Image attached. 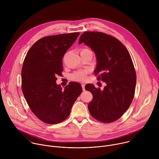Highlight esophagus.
<instances>
[{
	"label": "esophagus",
	"mask_w": 159,
	"mask_h": 159,
	"mask_svg": "<svg viewBox=\"0 0 159 159\" xmlns=\"http://www.w3.org/2000/svg\"><path fill=\"white\" fill-rule=\"evenodd\" d=\"M81 86H82V90H83L84 91V90H85V84H81Z\"/></svg>",
	"instance_id": "esophagus-1"
}]
</instances>
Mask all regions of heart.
<instances>
[{
	"label": "heart",
	"instance_id": "b5f03b06",
	"mask_svg": "<svg viewBox=\"0 0 159 159\" xmlns=\"http://www.w3.org/2000/svg\"><path fill=\"white\" fill-rule=\"evenodd\" d=\"M91 52L88 48H82L80 50V54H83L86 52ZM89 74V71L87 70H81V71H77L74 73H72L70 75V78L71 80L74 81H78V82H83L85 81L87 78V75Z\"/></svg>",
	"mask_w": 159,
	"mask_h": 159
}]
</instances>
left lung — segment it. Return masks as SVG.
Segmentation results:
<instances>
[{"label":"left lung","mask_w":159,"mask_h":159,"mask_svg":"<svg viewBox=\"0 0 159 159\" xmlns=\"http://www.w3.org/2000/svg\"><path fill=\"white\" fill-rule=\"evenodd\" d=\"M82 43L95 52V75L107 84L102 90L90 84L85 86L93 96L89 112L101 122H114L129 108L134 96L137 77L131 56L120 41L104 33L85 31L79 39V43Z\"/></svg>","instance_id":"8db88e82"}]
</instances>
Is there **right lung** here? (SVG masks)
<instances>
[{"label":"right lung","instance_id":"1","mask_svg":"<svg viewBox=\"0 0 159 159\" xmlns=\"http://www.w3.org/2000/svg\"><path fill=\"white\" fill-rule=\"evenodd\" d=\"M80 33L48 36L34 43L28 52L21 71L22 91L34 115L47 124L69 117L82 91L79 83L71 82L62 90L57 85L63 71V57Z\"/></svg>","mask_w":159,"mask_h":159}]
</instances>
